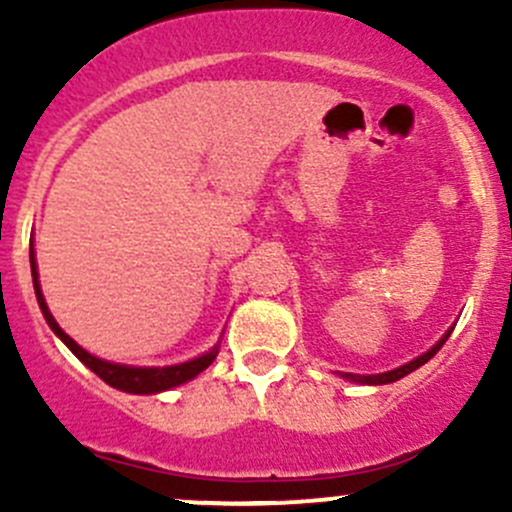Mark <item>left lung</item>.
Returning a JSON list of instances; mask_svg holds the SVG:
<instances>
[{"label": "left lung", "mask_w": 512, "mask_h": 512, "mask_svg": "<svg viewBox=\"0 0 512 512\" xmlns=\"http://www.w3.org/2000/svg\"><path fill=\"white\" fill-rule=\"evenodd\" d=\"M451 332H453V327L448 329L446 334H443L441 339H438L436 344H433L431 349H428V352H423L421 356H416V359H411L409 364H404V366H399V369H391V371H384V374H349V371H339V376H342V379H347V381H354V384H369V386H381V384H391V381H399V379H404L406 374H411V371H416L418 366H423L426 364L428 359H431L433 354L438 352V349L443 347V344H446V339L451 337Z\"/></svg>", "instance_id": "left-lung-1"}]
</instances>
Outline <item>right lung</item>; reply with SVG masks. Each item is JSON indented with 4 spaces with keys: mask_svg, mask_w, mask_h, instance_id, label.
Segmentation results:
<instances>
[{
    "mask_svg": "<svg viewBox=\"0 0 512 512\" xmlns=\"http://www.w3.org/2000/svg\"><path fill=\"white\" fill-rule=\"evenodd\" d=\"M29 262H32V280H34V292H36V302H39L41 314H44L46 324L51 327V332L66 344V347L74 352V356L79 361H84L96 376H101L108 386L118 391H126V394H160V391H168L173 386L185 384V381L195 379L200 371L208 369L210 364L215 361V356L220 352V342L215 344L210 352L195 356V359L183 361V364H170V366H131V364H116V361H106L98 359V356L89 354L84 347L74 342L64 329L59 327V322L54 319V314L49 312L46 307V299L41 294V285H39V272H36V255H34V245L29 247Z\"/></svg>",
    "mask_w": 512,
    "mask_h": 512,
    "instance_id": "add662e5",
    "label": "right lung"
}]
</instances>
